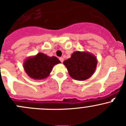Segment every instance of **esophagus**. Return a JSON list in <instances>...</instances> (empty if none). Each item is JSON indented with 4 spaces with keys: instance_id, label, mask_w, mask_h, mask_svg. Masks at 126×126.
<instances>
[{
    "instance_id": "esophagus-1",
    "label": "esophagus",
    "mask_w": 126,
    "mask_h": 126,
    "mask_svg": "<svg viewBox=\"0 0 126 126\" xmlns=\"http://www.w3.org/2000/svg\"><path fill=\"white\" fill-rule=\"evenodd\" d=\"M59 60H60V62H62V63H63V60H64V59H63V58H62V57H60V58H59Z\"/></svg>"
}]
</instances>
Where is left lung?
<instances>
[{
  "label": "left lung",
  "instance_id": "8db88e82",
  "mask_svg": "<svg viewBox=\"0 0 126 126\" xmlns=\"http://www.w3.org/2000/svg\"><path fill=\"white\" fill-rule=\"evenodd\" d=\"M97 57L90 52L76 51L69 58L63 62L69 76L78 80H85L90 78L95 71Z\"/></svg>",
  "mask_w": 126,
  "mask_h": 126
}]
</instances>
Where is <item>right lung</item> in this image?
<instances>
[{
  "mask_svg": "<svg viewBox=\"0 0 126 126\" xmlns=\"http://www.w3.org/2000/svg\"><path fill=\"white\" fill-rule=\"evenodd\" d=\"M60 63L56 57H49L39 52L36 55L29 57L24 60L23 68L31 78L41 80L47 78L54 65Z\"/></svg>",
  "mask_w": 126,
  "mask_h": 126,
  "instance_id": "obj_1",
  "label": "right lung"
}]
</instances>
